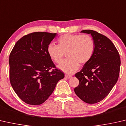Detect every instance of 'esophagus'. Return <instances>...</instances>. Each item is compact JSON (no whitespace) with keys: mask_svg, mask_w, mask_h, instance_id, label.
Wrapping results in <instances>:
<instances>
[{"mask_svg":"<svg viewBox=\"0 0 126 126\" xmlns=\"http://www.w3.org/2000/svg\"><path fill=\"white\" fill-rule=\"evenodd\" d=\"M65 78H68V79H70V78H72V76L71 75H65Z\"/></svg>","mask_w":126,"mask_h":126,"instance_id":"obj_1","label":"esophagus"}]
</instances>
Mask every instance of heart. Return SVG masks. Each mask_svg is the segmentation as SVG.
<instances>
[{
    "label": "heart",
    "instance_id": "obj_1",
    "mask_svg": "<svg viewBox=\"0 0 126 126\" xmlns=\"http://www.w3.org/2000/svg\"><path fill=\"white\" fill-rule=\"evenodd\" d=\"M58 45L49 44L47 48L51 59L56 63H62L65 53L67 59L59 66L61 70L72 74L92 58L95 50V42L88 34L62 35L57 40Z\"/></svg>",
    "mask_w": 126,
    "mask_h": 126
}]
</instances>
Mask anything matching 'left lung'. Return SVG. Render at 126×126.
Wrapping results in <instances>:
<instances>
[{
    "instance_id": "obj_1",
    "label": "left lung",
    "mask_w": 126,
    "mask_h": 126,
    "mask_svg": "<svg viewBox=\"0 0 126 126\" xmlns=\"http://www.w3.org/2000/svg\"><path fill=\"white\" fill-rule=\"evenodd\" d=\"M81 32L91 34L95 50L91 60L75 74L79 84L74 92L84 102L94 104L106 98L117 82L121 59L114 45L104 35L90 30Z\"/></svg>"
}]
</instances>
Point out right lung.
<instances>
[{
	"label": "right lung",
	"mask_w": 126,
	"mask_h": 126,
	"mask_svg": "<svg viewBox=\"0 0 126 126\" xmlns=\"http://www.w3.org/2000/svg\"><path fill=\"white\" fill-rule=\"evenodd\" d=\"M56 34L43 32L26 34L16 42L10 53V82L18 97L27 104H42L65 77L47 51Z\"/></svg>",
	"instance_id": "add662e5"
}]
</instances>
